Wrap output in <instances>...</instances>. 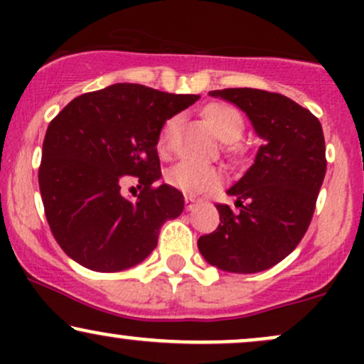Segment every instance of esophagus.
<instances>
[{
	"label": "esophagus",
	"mask_w": 364,
	"mask_h": 364,
	"mask_svg": "<svg viewBox=\"0 0 364 364\" xmlns=\"http://www.w3.org/2000/svg\"><path fill=\"white\" fill-rule=\"evenodd\" d=\"M185 207H186V210H193V208L196 207L195 196H191V195L185 196Z\"/></svg>",
	"instance_id": "obj_1"
}]
</instances>
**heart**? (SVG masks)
<instances>
[{"label": "heart", "mask_w": 364, "mask_h": 364, "mask_svg": "<svg viewBox=\"0 0 364 364\" xmlns=\"http://www.w3.org/2000/svg\"><path fill=\"white\" fill-rule=\"evenodd\" d=\"M203 116L214 129V133L225 144H235L243 135L245 121L241 112L236 107L228 106V104H210L203 111ZM181 118L173 116L164 123L159 135V150L168 152L173 145V139L176 135ZM166 179L171 186L185 191L190 195H198L203 191L217 188L223 181V173L219 169L210 168V166L200 164L195 161H181L168 171Z\"/></svg>", "instance_id": "b5f03b06"}]
</instances>
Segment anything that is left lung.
Segmentation results:
<instances>
[{"instance_id": "obj_1", "label": "left lung", "mask_w": 364, "mask_h": 364, "mask_svg": "<svg viewBox=\"0 0 364 364\" xmlns=\"http://www.w3.org/2000/svg\"><path fill=\"white\" fill-rule=\"evenodd\" d=\"M235 104L263 140L255 162L228 190L232 212L217 203L220 224L200 236L202 257L224 272L270 269L299 245L311 223L327 161L320 121L289 97L258 89L208 92Z\"/></svg>"}]
</instances>
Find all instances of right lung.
<instances>
[{"mask_svg": "<svg viewBox=\"0 0 364 364\" xmlns=\"http://www.w3.org/2000/svg\"><path fill=\"white\" fill-rule=\"evenodd\" d=\"M198 99L114 83L78 95L49 123L39 188L53 236L72 260L119 272L154 252L161 225L185 208L176 188L154 186L161 178L159 135ZM127 176L142 188L136 200L120 195Z\"/></svg>", "mask_w": 364, "mask_h": 364, "instance_id": "obj_1", "label": "right lung"}]
</instances>
